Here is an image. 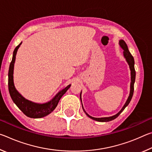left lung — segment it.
Returning a JSON list of instances; mask_svg holds the SVG:
<instances>
[{
	"mask_svg": "<svg viewBox=\"0 0 152 152\" xmlns=\"http://www.w3.org/2000/svg\"><path fill=\"white\" fill-rule=\"evenodd\" d=\"M119 44L120 45V47L123 50V56H124V58H125L126 61L128 64L129 66L130 70H131V84H130V92H129V95L128 99L127 101H126L125 104L123 105V107H122V109H121L119 113H117L116 115H113V116L111 117H101V118H96V117H91V115H89L88 113H87L85 110H84L83 105H82V109H83V110L84 113H86V115L88 116V117L91 118V119H93L94 121H99V122H108L110 121H112L113 119H116V118L119 116V115L123 112V110L125 109V107L127 106V105L129 104V102L131 101V100L132 99L133 94V91H134V83L135 81V68H134V64H135V61H134V58L132 56V55L131 54V53L129 51V49L126 43L123 41V39L119 40ZM81 94H82V91L80 92V101L82 102V99H81Z\"/></svg>",
	"mask_w": 152,
	"mask_h": 152,
	"instance_id": "obj_1",
	"label": "left lung"
}]
</instances>
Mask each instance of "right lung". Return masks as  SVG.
I'll return each mask as SVG.
<instances>
[{"mask_svg": "<svg viewBox=\"0 0 152 152\" xmlns=\"http://www.w3.org/2000/svg\"><path fill=\"white\" fill-rule=\"evenodd\" d=\"M22 42H20L13 51L12 58L11 64H10L9 70V91L10 95L14 102V103L17 105L18 108L24 113L28 117L33 118V119H38L45 117L50 114L53 110H54L60 101L61 96L66 93V92L70 88L71 84H69L66 88L59 91L55 95L53 99L50 101L45 103H37V102H32L25 99L17 91L14 84L13 80V72H14V65L15 62V58H16L17 52L20 45H21Z\"/></svg>", "mask_w": 152, "mask_h": 152, "instance_id": "obj_1", "label": "right lung"}]
</instances>
